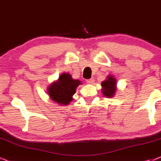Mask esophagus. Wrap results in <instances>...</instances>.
<instances>
[{"label": "esophagus", "mask_w": 161, "mask_h": 161, "mask_svg": "<svg viewBox=\"0 0 161 161\" xmlns=\"http://www.w3.org/2000/svg\"><path fill=\"white\" fill-rule=\"evenodd\" d=\"M94 82V79L93 78H90V79H87L86 80V83L88 84H93Z\"/></svg>", "instance_id": "obj_1"}]
</instances>
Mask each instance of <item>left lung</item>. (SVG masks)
<instances>
[{
    "label": "left lung",
    "instance_id": "obj_1",
    "mask_svg": "<svg viewBox=\"0 0 161 161\" xmlns=\"http://www.w3.org/2000/svg\"><path fill=\"white\" fill-rule=\"evenodd\" d=\"M101 86H102L103 95L109 98L113 97L115 95L116 91V80L114 77L112 75L107 76V79L103 81Z\"/></svg>",
    "mask_w": 161,
    "mask_h": 161
}]
</instances>
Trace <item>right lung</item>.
Returning a JSON list of instances; mask_svg holds the SVG:
<instances>
[{
    "mask_svg": "<svg viewBox=\"0 0 161 161\" xmlns=\"http://www.w3.org/2000/svg\"><path fill=\"white\" fill-rule=\"evenodd\" d=\"M80 84V80L72 79V75L68 72L63 73L58 80L48 86L47 94L51 100L61 105H67L73 100L72 96Z\"/></svg>",
    "mask_w": 161,
    "mask_h": 161,
    "instance_id": "add662e5",
    "label": "right lung"
}]
</instances>
